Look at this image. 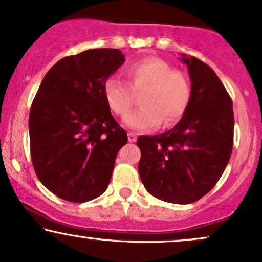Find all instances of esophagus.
Wrapping results in <instances>:
<instances>
[{
	"label": "esophagus",
	"mask_w": 262,
	"mask_h": 262,
	"mask_svg": "<svg viewBox=\"0 0 262 262\" xmlns=\"http://www.w3.org/2000/svg\"><path fill=\"white\" fill-rule=\"evenodd\" d=\"M128 140L130 143L137 142V134H134V133H132V132H129V133H128Z\"/></svg>",
	"instance_id": "1"
}]
</instances>
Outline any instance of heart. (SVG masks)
I'll use <instances>...</instances> for the list:
<instances>
[{"instance_id": "heart-1", "label": "heart", "mask_w": 262, "mask_h": 262, "mask_svg": "<svg viewBox=\"0 0 262 262\" xmlns=\"http://www.w3.org/2000/svg\"><path fill=\"white\" fill-rule=\"evenodd\" d=\"M126 82L109 78L104 83V98L109 109L120 118L130 112L140 96L143 107L126 117L125 124L133 130H150L164 120L177 123L185 113L191 98L188 76L162 58H148L129 66Z\"/></svg>"}]
</instances>
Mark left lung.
<instances>
[{
  "label": "left lung",
  "instance_id": "1",
  "mask_svg": "<svg viewBox=\"0 0 262 262\" xmlns=\"http://www.w3.org/2000/svg\"><path fill=\"white\" fill-rule=\"evenodd\" d=\"M191 80V98L173 129L138 138L140 179L158 199L190 204L220 179L234 145L232 100L206 63L183 54Z\"/></svg>",
  "mask_w": 262,
  "mask_h": 262
}]
</instances>
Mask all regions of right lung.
Segmentation results:
<instances>
[{"instance_id": "1", "label": "right lung", "mask_w": 262, "mask_h": 262, "mask_svg": "<svg viewBox=\"0 0 262 262\" xmlns=\"http://www.w3.org/2000/svg\"><path fill=\"white\" fill-rule=\"evenodd\" d=\"M125 61L97 48L58 61L43 78L30 112L34 171L63 200L84 203L108 188L119 149L128 142L104 98V83Z\"/></svg>"}]
</instances>
